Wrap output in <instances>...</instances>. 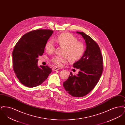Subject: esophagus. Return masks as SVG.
<instances>
[{
	"label": "esophagus",
	"mask_w": 125,
	"mask_h": 125,
	"mask_svg": "<svg viewBox=\"0 0 125 125\" xmlns=\"http://www.w3.org/2000/svg\"><path fill=\"white\" fill-rule=\"evenodd\" d=\"M60 69V68L59 67H53V68H52V70L53 71H57V70H59Z\"/></svg>",
	"instance_id": "esophagus-1"
}]
</instances>
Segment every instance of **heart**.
<instances>
[{
  "instance_id": "b5f03b06",
  "label": "heart",
  "mask_w": 125,
  "mask_h": 125,
  "mask_svg": "<svg viewBox=\"0 0 125 125\" xmlns=\"http://www.w3.org/2000/svg\"><path fill=\"white\" fill-rule=\"evenodd\" d=\"M55 41L61 46L65 47L63 54L64 56H55L52 61L58 66H61L67 62V57L72 61L80 59L85 52V45L83 42L78 41V39L70 33L61 34L55 38ZM55 43L52 39L46 42L45 50L48 53H52L55 50Z\"/></svg>"
}]
</instances>
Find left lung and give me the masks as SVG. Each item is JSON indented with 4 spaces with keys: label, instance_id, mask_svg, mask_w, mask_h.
I'll list each match as a JSON object with an SVG mask.
<instances>
[{
    "label": "left lung",
    "instance_id": "obj_1",
    "mask_svg": "<svg viewBox=\"0 0 125 125\" xmlns=\"http://www.w3.org/2000/svg\"><path fill=\"white\" fill-rule=\"evenodd\" d=\"M76 32L85 40L86 49L81 59L73 64L80 71L76 75L70 72L63 86L73 96L80 97L89 93L98 82L103 70V60L97 43L83 32Z\"/></svg>",
    "mask_w": 125,
    "mask_h": 125
}]
</instances>
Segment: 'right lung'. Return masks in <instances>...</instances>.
Segmentation results:
<instances>
[{
	"label": "right lung",
	"mask_w": 125,
	"mask_h": 125,
	"mask_svg": "<svg viewBox=\"0 0 125 125\" xmlns=\"http://www.w3.org/2000/svg\"><path fill=\"white\" fill-rule=\"evenodd\" d=\"M53 31L34 30L22 36L12 52L13 68L20 83L33 88L41 84L52 72L47 65H37L38 56L44 52L45 45Z\"/></svg>",
	"instance_id": "right-lung-1"
}]
</instances>
